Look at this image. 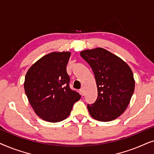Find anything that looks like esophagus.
I'll return each instance as SVG.
<instances>
[{
    "instance_id": "obj_1",
    "label": "esophagus",
    "mask_w": 154,
    "mask_h": 154,
    "mask_svg": "<svg viewBox=\"0 0 154 154\" xmlns=\"http://www.w3.org/2000/svg\"><path fill=\"white\" fill-rule=\"evenodd\" d=\"M80 93H81V94L82 96H83L84 94H85V91H84L83 88H82V89L80 90Z\"/></svg>"
}]
</instances>
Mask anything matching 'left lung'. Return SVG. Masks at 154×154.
<instances>
[{"label": "left lung", "instance_id": "8db88e82", "mask_svg": "<svg viewBox=\"0 0 154 154\" xmlns=\"http://www.w3.org/2000/svg\"><path fill=\"white\" fill-rule=\"evenodd\" d=\"M81 56L93 71L97 98L88 105L90 114L99 121H111L119 117L129 104L134 90L133 73L127 63L102 48L85 50Z\"/></svg>", "mask_w": 154, "mask_h": 154}]
</instances>
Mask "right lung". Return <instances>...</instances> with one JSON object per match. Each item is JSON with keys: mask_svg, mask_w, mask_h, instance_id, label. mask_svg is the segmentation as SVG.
<instances>
[{"mask_svg": "<svg viewBox=\"0 0 154 154\" xmlns=\"http://www.w3.org/2000/svg\"><path fill=\"white\" fill-rule=\"evenodd\" d=\"M70 52H52L39 59L25 76V93L33 111L44 121L57 123L70 115L81 95L69 88L66 65Z\"/></svg>", "mask_w": 154, "mask_h": 154, "instance_id": "add662e5", "label": "right lung"}]
</instances>
